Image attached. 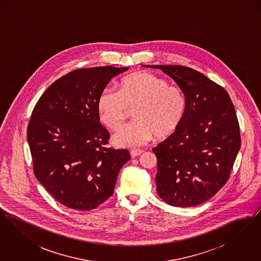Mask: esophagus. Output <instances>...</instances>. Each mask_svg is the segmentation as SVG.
<instances>
[{
	"label": "esophagus",
	"mask_w": 261,
	"mask_h": 261,
	"mask_svg": "<svg viewBox=\"0 0 261 261\" xmlns=\"http://www.w3.org/2000/svg\"><path fill=\"white\" fill-rule=\"evenodd\" d=\"M142 152H143V150H141V149H132L130 151V154H131L132 158H136L138 155H140Z\"/></svg>",
	"instance_id": "34e87169"
}]
</instances>
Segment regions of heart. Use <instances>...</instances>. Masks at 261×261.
<instances>
[{
    "mask_svg": "<svg viewBox=\"0 0 261 261\" xmlns=\"http://www.w3.org/2000/svg\"><path fill=\"white\" fill-rule=\"evenodd\" d=\"M134 109L130 124L113 137L118 147L137 148L154 136L164 139L181 124L187 110L186 96L178 87L146 71L128 75L118 90L105 88L98 99L100 121L112 130H118L129 110Z\"/></svg>",
    "mask_w": 261,
    "mask_h": 261,
    "instance_id": "heart-1",
    "label": "heart"
}]
</instances>
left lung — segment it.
<instances>
[{"mask_svg":"<svg viewBox=\"0 0 261 261\" xmlns=\"http://www.w3.org/2000/svg\"><path fill=\"white\" fill-rule=\"evenodd\" d=\"M144 66L171 77L187 99L181 124L152 149L158 194L173 206L199 205L226 184L241 148L234 105L224 88L193 68Z\"/></svg>","mask_w":261,"mask_h":261,"instance_id":"left-lung-1","label":"left lung"}]
</instances>
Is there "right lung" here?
Masks as SVG:
<instances>
[{
	"label": "right lung",
	"mask_w": 261,
	"mask_h": 261,
	"mask_svg": "<svg viewBox=\"0 0 261 261\" xmlns=\"http://www.w3.org/2000/svg\"><path fill=\"white\" fill-rule=\"evenodd\" d=\"M127 67L76 69L41 96L27 128L38 181L66 207L97 208L114 191L117 175L131 156L107 148L110 133L99 123L98 99Z\"/></svg>",
	"instance_id": "add662e5"
}]
</instances>
